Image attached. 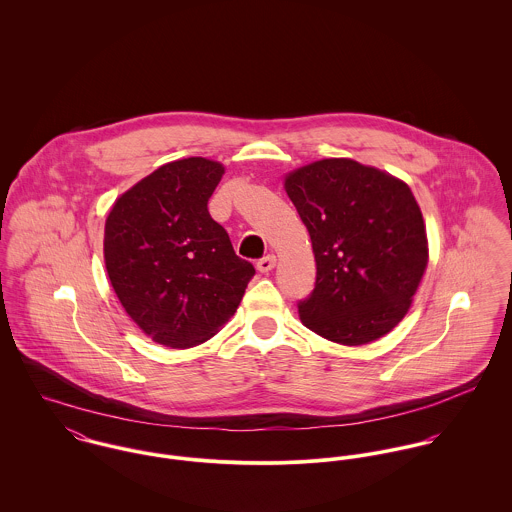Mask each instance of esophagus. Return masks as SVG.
Here are the masks:
<instances>
[{
  "instance_id": "esophagus-1",
  "label": "esophagus",
  "mask_w": 512,
  "mask_h": 512,
  "mask_svg": "<svg viewBox=\"0 0 512 512\" xmlns=\"http://www.w3.org/2000/svg\"><path fill=\"white\" fill-rule=\"evenodd\" d=\"M274 266H276V256L274 254H268V256H264V258H260L258 262H256V268L260 270V272H270V270H274Z\"/></svg>"
}]
</instances>
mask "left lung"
<instances>
[{"label":"left lung","instance_id":"1","mask_svg":"<svg viewBox=\"0 0 512 512\" xmlns=\"http://www.w3.org/2000/svg\"><path fill=\"white\" fill-rule=\"evenodd\" d=\"M309 230L315 288L301 323L341 345H365L408 313L428 266L422 211L410 187L353 159H321L286 177Z\"/></svg>","mask_w":512,"mask_h":512}]
</instances>
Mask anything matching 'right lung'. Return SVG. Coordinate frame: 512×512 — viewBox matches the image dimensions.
Returning a JSON list of instances; mask_svg holds the SVG:
<instances>
[{"instance_id":"add662e5","label":"right lung","mask_w":512,"mask_h":512,"mask_svg":"<svg viewBox=\"0 0 512 512\" xmlns=\"http://www.w3.org/2000/svg\"><path fill=\"white\" fill-rule=\"evenodd\" d=\"M222 173L205 157L171 161L126 191L106 219L112 288L159 345L187 349L211 339L256 274L209 215Z\"/></svg>"}]
</instances>
